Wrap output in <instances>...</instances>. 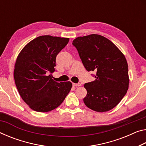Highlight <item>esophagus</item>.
Returning a JSON list of instances; mask_svg holds the SVG:
<instances>
[{"mask_svg": "<svg viewBox=\"0 0 146 146\" xmlns=\"http://www.w3.org/2000/svg\"><path fill=\"white\" fill-rule=\"evenodd\" d=\"M73 86L75 87H78V86H81V84L80 82L78 83H73Z\"/></svg>", "mask_w": 146, "mask_h": 146, "instance_id": "obj_1", "label": "esophagus"}]
</instances>
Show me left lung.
<instances>
[{"label":"left lung","mask_w":146,"mask_h":146,"mask_svg":"<svg viewBox=\"0 0 146 146\" xmlns=\"http://www.w3.org/2000/svg\"><path fill=\"white\" fill-rule=\"evenodd\" d=\"M88 71H95L94 81L85 83L86 106L106 112L118 104L129 88L128 65L124 55L112 41L98 34L78 37L73 41Z\"/></svg>","instance_id":"left-lung-1"}]
</instances>
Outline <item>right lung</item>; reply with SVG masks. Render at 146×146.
<instances>
[{"instance_id":"obj_1","label":"right lung","mask_w":146,"mask_h":146,"mask_svg":"<svg viewBox=\"0 0 146 146\" xmlns=\"http://www.w3.org/2000/svg\"><path fill=\"white\" fill-rule=\"evenodd\" d=\"M69 38L41 36L29 42L15 62L14 79L23 101L32 110L46 112L63 102L72 87L71 82L52 79L57 54L66 47Z\"/></svg>"}]
</instances>
